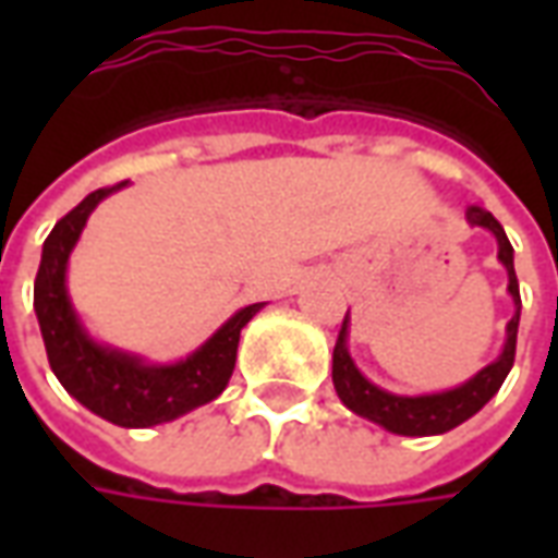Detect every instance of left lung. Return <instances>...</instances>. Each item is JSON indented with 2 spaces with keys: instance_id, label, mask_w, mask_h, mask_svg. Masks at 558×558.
I'll return each instance as SVG.
<instances>
[{
  "instance_id": "8db88e82",
  "label": "left lung",
  "mask_w": 558,
  "mask_h": 558,
  "mask_svg": "<svg viewBox=\"0 0 558 558\" xmlns=\"http://www.w3.org/2000/svg\"><path fill=\"white\" fill-rule=\"evenodd\" d=\"M466 220L472 227H484L496 235L499 244V263L508 271V295L514 302V316L505 326V347L502 352L493 359L487 367H481L478 374L460 383V386L448 388V391H433V395H395L386 388L374 386L367 376L355 367L350 355V311L343 316L338 343H335V355H331V379H335V391L343 400V407L352 410L362 418L374 421L379 427L398 436H439V433L454 430L457 424L469 421L484 403L502 388L505 376L514 364L517 352V326H520V283L514 275V247L505 235L502 223L493 218L487 208L469 206Z\"/></svg>"
}]
</instances>
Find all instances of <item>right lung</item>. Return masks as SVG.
<instances>
[{
  "label": "right lung",
  "instance_id": "add662e5",
  "mask_svg": "<svg viewBox=\"0 0 558 558\" xmlns=\"http://www.w3.org/2000/svg\"><path fill=\"white\" fill-rule=\"evenodd\" d=\"M119 187L125 182L92 191L47 235L35 278V314L50 367L71 398L119 427H155L206 407L227 388L242 328L266 302L235 311L203 347L172 364H151L137 352L92 338L68 295V259L92 211Z\"/></svg>",
  "mask_w": 558,
  "mask_h": 558
}]
</instances>
